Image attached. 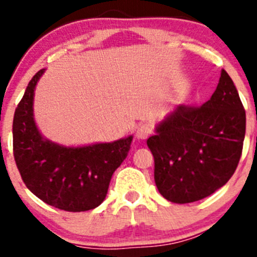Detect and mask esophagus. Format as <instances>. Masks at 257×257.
I'll use <instances>...</instances> for the list:
<instances>
[{"mask_svg":"<svg viewBox=\"0 0 257 257\" xmlns=\"http://www.w3.org/2000/svg\"><path fill=\"white\" fill-rule=\"evenodd\" d=\"M152 133V127L149 124L144 123V124H140L138 127V130H136V139L138 140H145L151 135Z\"/></svg>","mask_w":257,"mask_h":257,"instance_id":"34e87169","label":"esophagus"}]
</instances>
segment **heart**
Masks as SVG:
<instances>
[{
  "instance_id": "obj_1",
  "label": "heart",
  "mask_w": 257,
  "mask_h": 257,
  "mask_svg": "<svg viewBox=\"0 0 257 257\" xmlns=\"http://www.w3.org/2000/svg\"><path fill=\"white\" fill-rule=\"evenodd\" d=\"M192 83L189 81H184L180 85V87L178 88L176 95H175V101L178 104H183L184 101H187L188 97L190 96V92H192Z\"/></svg>"
}]
</instances>
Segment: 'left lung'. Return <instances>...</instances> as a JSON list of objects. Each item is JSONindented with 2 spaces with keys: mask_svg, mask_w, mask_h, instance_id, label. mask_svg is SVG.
Masks as SVG:
<instances>
[{
  "mask_svg": "<svg viewBox=\"0 0 257 257\" xmlns=\"http://www.w3.org/2000/svg\"><path fill=\"white\" fill-rule=\"evenodd\" d=\"M244 133L246 112L222 69L210 100L198 108L178 106L147 142L161 194L174 203H190L225 185L239 162Z\"/></svg>",
  "mask_w": 257,
  "mask_h": 257,
  "instance_id": "1",
  "label": "left lung"
}]
</instances>
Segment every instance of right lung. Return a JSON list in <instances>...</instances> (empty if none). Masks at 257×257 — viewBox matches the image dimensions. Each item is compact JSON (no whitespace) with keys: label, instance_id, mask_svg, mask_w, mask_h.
<instances>
[{"label":"right lung","instance_id":"right-lung-1","mask_svg":"<svg viewBox=\"0 0 257 257\" xmlns=\"http://www.w3.org/2000/svg\"><path fill=\"white\" fill-rule=\"evenodd\" d=\"M46 69L29 81L15 109L14 157L22 179L45 203L70 212L101 205L109 183L130 151L133 135L112 143L63 145L45 138L35 119V91Z\"/></svg>","mask_w":257,"mask_h":257}]
</instances>
